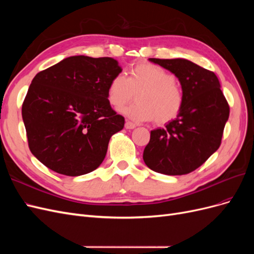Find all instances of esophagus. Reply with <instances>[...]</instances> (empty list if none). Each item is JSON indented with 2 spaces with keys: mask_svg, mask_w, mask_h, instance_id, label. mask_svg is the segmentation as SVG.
Returning <instances> with one entry per match:
<instances>
[{
  "mask_svg": "<svg viewBox=\"0 0 254 254\" xmlns=\"http://www.w3.org/2000/svg\"><path fill=\"white\" fill-rule=\"evenodd\" d=\"M135 127H136V125L134 124V123H132V122L127 121V122L125 123V128H126V129H134Z\"/></svg>",
  "mask_w": 254,
  "mask_h": 254,
  "instance_id": "obj_1",
  "label": "esophagus"
}]
</instances>
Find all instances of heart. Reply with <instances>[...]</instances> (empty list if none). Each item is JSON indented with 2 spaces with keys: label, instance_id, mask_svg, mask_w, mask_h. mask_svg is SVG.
Segmentation results:
<instances>
[{
  "label": "heart",
  "instance_id": "heart-1",
  "mask_svg": "<svg viewBox=\"0 0 254 254\" xmlns=\"http://www.w3.org/2000/svg\"><path fill=\"white\" fill-rule=\"evenodd\" d=\"M136 93V103L122 113L134 122H150L158 125L178 117L183 106V92L175 76L165 68L141 63L130 68L128 76L117 74L110 79L107 99L114 109L129 103Z\"/></svg>",
  "mask_w": 254,
  "mask_h": 254
}]
</instances>
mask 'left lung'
I'll use <instances>...</instances> for the list:
<instances>
[{"label":"left lung","mask_w":254,"mask_h":254,"mask_svg":"<svg viewBox=\"0 0 254 254\" xmlns=\"http://www.w3.org/2000/svg\"><path fill=\"white\" fill-rule=\"evenodd\" d=\"M148 60L179 79L183 106L178 117L164 128L151 130L143 160L153 172L170 176L189 174L219 148L229 105L213 72L183 58Z\"/></svg>","instance_id":"obj_1"}]
</instances>
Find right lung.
<instances>
[{
	"mask_svg": "<svg viewBox=\"0 0 254 254\" xmlns=\"http://www.w3.org/2000/svg\"><path fill=\"white\" fill-rule=\"evenodd\" d=\"M122 67L110 57L71 56L38 73L22 105L29 149L50 170L81 176L102 164L125 120L107 99Z\"/></svg>",
	"mask_w": 254,
	"mask_h": 254,
	"instance_id": "right-lung-1",
	"label": "right lung"
}]
</instances>
